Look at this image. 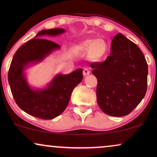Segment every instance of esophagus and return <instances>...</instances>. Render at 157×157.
Listing matches in <instances>:
<instances>
[{"label":"esophagus","mask_w":157,"mask_h":157,"mask_svg":"<svg viewBox=\"0 0 157 157\" xmlns=\"http://www.w3.org/2000/svg\"><path fill=\"white\" fill-rule=\"evenodd\" d=\"M90 73H91V71H90V70L88 68H85L84 69H83V76H87V75H89Z\"/></svg>","instance_id":"34e87169"}]
</instances>
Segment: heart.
Returning <instances> with one entry per match:
<instances>
[{"instance_id":"1","label":"heart","mask_w":157,"mask_h":157,"mask_svg":"<svg viewBox=\"0 0 157 157\" xmlns=\"http://www.w3.org/2000/svg\"><path fill=\"white\" fill-rule=\"evenodd\" d=\"M75 51L80 53H87L88 58L91 61H99L106 54L108 44L103 38H88L77 45Z\"/></svg>"}]
</instances>
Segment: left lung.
<instances>
[{"instance_id": "left-lung-1", "label": "left lung", "mask_w": 157, "mask_h": 157, "mask_svg": "<svg viewBox=\"0 0 157 157\" xmlns=\"http://www.w3.org/2000/svg\"><path fill=\"white\" fill-rule=\"evenodd\" d=\"M98 81L96 98L100 109L112 117L128 115L144 97L148 66L143 53L121 33L111 41L110 56L91 64Z\"/></svg>"}]
</instances>
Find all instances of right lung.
I'll return each mask as SVG.
<instances>
[{"instance_id":"obj_1","label":"right lung","mask_w":157,"mask_h":157,"mask_svg":"<svg viewBox=\"0 0 157 157\" xmlns=\"http://www.w3.org/2000/svg\"><path fill=\"white\" fill-rule=\"evenodd\" d=\"M65 32L62 29L42 30L36 38L29 40L13 56L8 80L17 105L25 113L42 119H52L61 114L69 102L73 90L83 79V70L78 68L70 74L56 75L44 89H32L28 84L23 71L30 63L41 61L53 51L60 48L51 40L38 38L41 36H57Z\"/></svg>"}]
</instances>
